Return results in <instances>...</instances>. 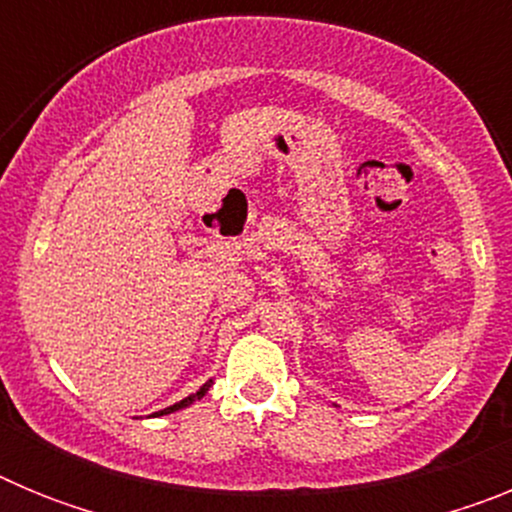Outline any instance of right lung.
I'll list each match as a JSON object with an SVG mask.
<instances>
[{
    "label": "right lung",
    "instance_id": "1",
    "mask_svg": "<svg viewBox=\"0 0 512 512\" xmlns=\"http://www.w3.org/2000/svg\"><path fill=\"white\" fill-rule=\"evenodd\" d=\"M210 384H212V379L210 382H205L200 387V390L194 392V395H189V397H184V400H179V402H174V405H171V408H164V410H158V413H153L158 418V415H169V413H176V410H182V408H189V405H192L194 400H200V397H205V392L210 390Z\"/></svg>",
    "mask_w": 512,
    "mask_h": 512
}]
</instances>
